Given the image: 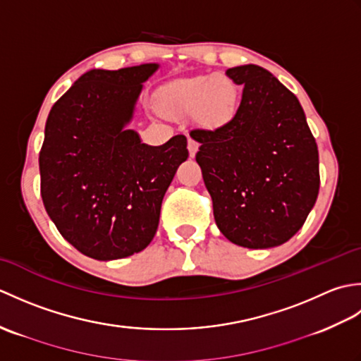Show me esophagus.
<instances>
[{"label": "esophagus", "instance_id": "obj_1", "mask_svg": "<svg viewBox=\"0 0 361 361\" xmlns=\"http://www.w3.org/2000/svg\"><path fill=\"white\" fill-rule=\"evenodd\" d=\"M188 150H189L190 158H194L197 150H198V142L195 140H192V137H189V141H188Z\"/></svg>", "mask_w": 361, "mask_h": 361}]
</instances>
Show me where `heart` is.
I'll return each instance as SVG.
<instances>
[{
    "instance_id": "heart-1",
    "label": "heart",
    "mask_w": 361,
    "mask_h": 361,
    "mask_svg": "<svg viewBox=\"0 0 361 361\" xmlns=\"http://www.w3.org/2000/svg\"><path fill=\"white\" fill-rule=\"evenodd\" d=\"M158 109L169 116L195 118L206 126L224 124L235 109V88L217 74L180 79L161 88Z\"/></svg>"
}]
</instances>
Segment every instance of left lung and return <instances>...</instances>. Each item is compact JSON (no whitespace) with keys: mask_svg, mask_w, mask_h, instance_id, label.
Instances as JSON below:
<instances>
[{"mask_svg":"<svg viewBox=\"0 0 361 361\" xmlns=\"http://www.w3.org/2000/svg\"><path fill=\"white\" fill-rule=\"evenodd\" d=\"M243 85L234 116L192 130L214 219L239 247L273 248L291 239L319 190L318 147L298 97L257 65L226 70Z\"/></svg>","mask_w":361,"mask_h":361,"instance_id":"obj_1","label":"left lung"}]
</instances>
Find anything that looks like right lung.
Listing matches in <instances>:
<instances>
[{
  "label": "right lung",
  "mask_w": 361,
  "mask_h": 361,
  "mask_svg": "<svg viewBox=\"0 0 361 361\" xmlns=\"http://www.w3.org/2000/svg\"><path fill=\"white\" fill-rule=\"evenodd\" d=\"M159 63L90 70L52 105L38 158L44 209L82 255L114 260L142 251L186 161V136L144 144L133 128L144 83Z\"/></svg>",
  "instance_id": "right-lung-1"
}]
</instances>
